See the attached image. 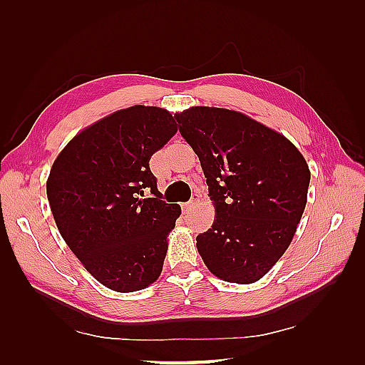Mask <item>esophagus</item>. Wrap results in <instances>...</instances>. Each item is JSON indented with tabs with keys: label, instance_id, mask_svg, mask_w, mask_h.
<instances>
[{
	"label": "esophagus",
	"instance_id": "esophagus-1",
	"mask_svg": "<svg viewBox=\"0 0 365 365\" xmlns=\"http://www.w3.org/2000/svg\"><path fill=\"white\" fill-rule=\"evenodd\" d=\"M199 195H195V196H192V199L190 200V202H187V204H183V212L185 213H188L190 210H191V208H195L196 205H197V202H199Z\"/></svg>",
	"mask_w": 365,
	"mask_h": 365
}]
</instances>
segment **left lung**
<instances>
[{"label":"left lung","instance_id":"obj_1","mask_svg":"<svg viewBox=\"0 0 365 365\" xmlns=\"http://www.w3.org/2000/svg\"><path fill=\"white\" fill-rule=\"evenodd\" d=\"M182 136L199 157L215 207L196 246L226 282L252 284L290 246L307 202L311 170L284 135L226 108L177 113Z\"/></svg>","mask_w":365,"mask_h":365}]
</instances>
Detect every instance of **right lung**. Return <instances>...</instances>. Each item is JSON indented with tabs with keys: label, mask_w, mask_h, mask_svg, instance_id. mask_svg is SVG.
<instances>
[{
	"label": "right lung",
	"mask_w": 365,
	"mask_h": 365,
	"mask_svg": "<svg viewBox=\"0 0 365 365\" xmlns=\"http://www.w3.org/2000/svg\"><path fill=\"white\" fill-rule=\"evenodd\" d=\"M175 133L165 108L135 105L81 130L50 169L46 196L59 234L114 292L143 290L161 274L182 210L161 200L149 161Z\"/></svg>",
	"instance_id": "right-lung-1"
}]
</instances>
